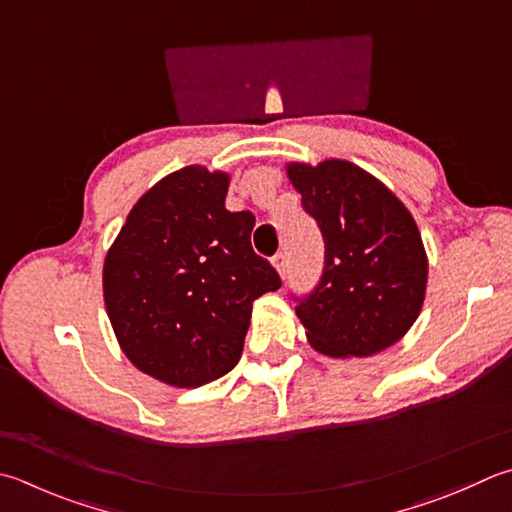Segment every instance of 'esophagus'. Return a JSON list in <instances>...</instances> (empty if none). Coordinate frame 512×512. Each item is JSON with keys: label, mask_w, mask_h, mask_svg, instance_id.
Returning <instances> with one entry per match:
<instances>
[{"label": "esophagus", "mask_w": 512, "mask_h": 512, "mask_svg": "<svg viewBox=\"0 0 512 512\" xmlns=\"http://www.w3.org/2000/svg\"><path fill=\"white\" fill-rule=\"evenodd\" d=\"M274 265L278 269V274H281V278H285L287 276V256H285V252H278L274 256Z\"/></svg>", "instance_id": "obj_1"}]
</instances>
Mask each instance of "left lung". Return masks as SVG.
<instances>
[{
    "label": "left lung",
    "instance_id": "left-lung-1",
    "mask_svg": "<svg viewBox=\"0 0 512 512\" xmlns=\"http://www.w3.org/2000/svg\"><path fill=\"white\" fill-rule=\"evenodd\" d=\"M301 207L325 243L310 294H292L312 347L327 356H370L417 321L428 258L410 211L352 162L289 165Z\"/></svg>",
    "mask_w": 512,
    "mask_h": 512
}]
</instances>
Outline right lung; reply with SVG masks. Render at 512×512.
<instances>
[{"instance_id": "obj_1", "label": "right lung", "mask_w": 512, "mask_h": 512, "mask_svg": "<svg viewBox=\"0 0 512 512\" xmlns=\"http://www.w3.org/2000/svg\"><path fill=\"white\" fill-rule=\"evenodd\" d=\"M229 178L191 165L131 209L104 260V303L124 354L178 388L227 374L258 296L281 276L252 249V211L225 209Z\"/></svg>"}]
</instances>
